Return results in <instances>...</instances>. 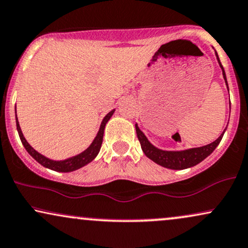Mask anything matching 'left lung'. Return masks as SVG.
Returning <instances> with one entry per match:
<instances>
[{
	"label": "left lung",
	"instance_id": "left-lung-1",
	"mask_svg": "<svg viewBox=\"0 0 248 248\" xmlns=\"http://www.w3.org/2000/svg\"><path fill=\"white\" fill-rule=\"evenodd\" d=\"M216 59H217L219 66H221L222 69L223 78H224L225 80V85L228 86L227 76H225L224 69H223L222 64L219 62L217 53H216ZM228 91H229V87H228ZM225 130L223 131V133L215 140V141L210 142L206 146H202V147L188 148V149H184V151H163V149H160L155 147L154 145H152L151 141L147 139V137H146L142 131L139 129L138 124H136L137 136H138L140 145H141V149L142 152L145 153L146 156L151 158V160L153 162H155V163H157L158 166L168 168V169H172V170L187 169V168L197 166L198 163H200V162L203 161L204 158L208 157L209 155L215 151V148L217 147L218 143L221 142Z\"/></svg>",
	"mask_w": 248,
	"mask_h": 248
}]
</instances>
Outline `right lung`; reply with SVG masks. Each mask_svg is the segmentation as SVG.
<instances>
[{
  "mask_svg": "<svg viewBox=\"0 0 248 248\" xmlns=\"http://www.w3.org/2000/svg\"><path fill=\"white\" fill-rule=\"evenodd\" d=\"M114 112H115V109L108 112V114L106 115V117L103 118V121L101 122L99 132H97L96 137L94 138L93 142L90 145V147L85 149V151L80 153V154L76 155V156L65 158V160H62V161H55V160H50V158L46 157L45 155L40 154V153L36 152L35 149L26 141L25 137H24L23 132H21L19 122H18V118H17V114H16V125H17L18 134H19V138L21 140V143L24 145V147H25L27 153H29L31 156L34 158L38 163L41 164V166H44L45 168H48V169L50 170L59 171V172H71V171L78 170L84 166H86V164L90 163V162L93 161L94 158L97 156V154H99L101 149V145H102L103 133H105L106 124L108 123V121L111 118V116Z\"/></svg>",
  "mask_w": 248,
  "mask_h": 248,
  "instance_id": "add662e5",
  "label": "right lung"
}]
</instances>
